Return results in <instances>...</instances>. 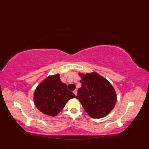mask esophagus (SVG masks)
<instances>
[{"label": "esophagus", "instance_id": "34e87169", "mask_svg": "<svg viewBox=\"0 0 149 149\" xmlns=\"http://www.w3.org/2000/svg\"><path fill=\"white\" fill-rule=\"evenodd\" d=\"M73 92H74V93L75 95V96L77 95V91L76 90H75L74 91H73Z\"/></svg>", "mask_w": 149, "mask_h": 149}]
</instances>
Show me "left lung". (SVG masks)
I'll list each match as a JSON object with an SVG mask.
<instances>
[{"label": "left lung", "instance_id": "8db88e82", "mask_svg": "<svg viewBox=\"0 0 149 149\" xmlns=\"http://www.w3.org/2000/svg\"><path fill=\"white\" fill-rule=\"evenodd\" d=\"M81 77V87L79 88L76 99L91 118H100L111 111L116 102V91L109 82L93 72L79 73Z\"/></svg>", "mask_w": 149, "mask_h": 149}]
</instances>
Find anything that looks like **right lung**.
Segmentation results:
<instances>
[{
  "label": "right lung",
  "instance_id": "add662e5",
  "mask_svg": "<svg viewBox=\"0 0 149 149\" xmlns=\"http://www.w3.org/2000/svg\"><path fill=\"white\" fill-rule=\"evenodd\" d=\"M75 95L61 82L59 74L45 78L38 84L34 93V105L45 115L55 116L61 111L68 101Z\"/></svg>",
  "mask_w": 149,
  "mask_h": 149
}]
</instances>
